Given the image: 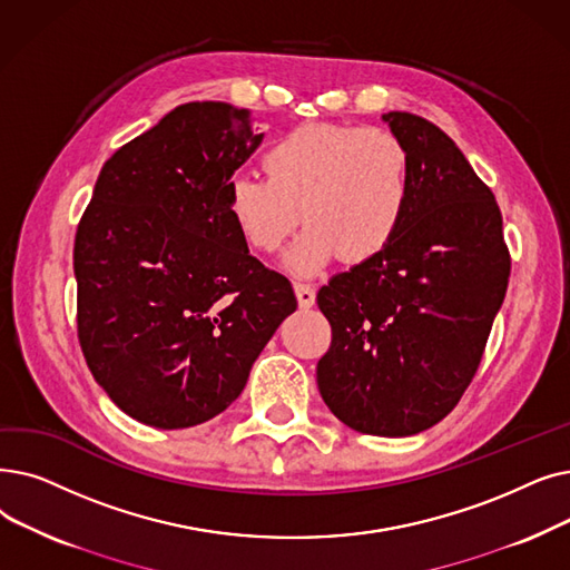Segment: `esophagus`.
Returning <instances> with one entry per match:
<instances>
[{"mask_svg": "<svg viewBox=\"0 0 570 570\" xmlns=\"http://www.w3.org/2000/svg\"><path fill=\"white\" fill-rule=\"evenodd\" d=\"M293 288H295V295H298V305H301L303 309H309V307L314 305V301H316L314 286L307 284V282H295Z\"/></svg>", "mask_w": 570, "mask_h": 570, "instance_id": "1", "label": "esophagus"}]
</instances>
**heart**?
<instances>
[{"mask_svg": "<svg viewBox=\"0 0 570 570\" xmlns=\"http://www.w3.org/2000/svg\"><path fill=\"white\" fill-rule=\"evenodd\" d=\"M263 169L230 179L228 216L252 249L275 254L303 214L307 228L286 256L298 275L340 254L352 263L382 254L407 214L412 158L386 128L309 122L272 141Z\"/></svg>", "mask_w": 570, "mask_h": 570, "instance_id": "b5f03b06", "label": "heart"}]
</instances>
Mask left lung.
<instances>
[{"instance_id": "1", "label": "left lung", "mask_w": 570, "mask_h": 570, "mask_svg": "<svg viewBox=\"0 0 570 570\" xmlns=\"http://www.w3.org/2000/svg\"><path fill=\"white\" fill-rule=\"evenodd\" d=\"M382 120L412 158L410 205L382 254L321 286L333 340L316 384L342 424L403 438L435 426L473 382L510 254L497 197L459 146L422 116Z\"/></svg>"}]
</instances>
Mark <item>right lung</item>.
Masks as SVG:
<instances>
[{
	"mask_svg": "<svg viewBox=\"0 0 570 570\" xmlns=\"http://www.w3.org/2000/svg\"><path fill=\"white\" fill-rule=\"evenodd\" d=\"M261 141L249 109L188 102L97 177L73 239L79 342L95 382L146 426L190 429L224 412L298 307L226 209Z\"/></svg>",
	"mask_w": 570,
	"mask_h": 570,
	"instance_id": "add662e5",
	"label": "right lung"
}]
</instances>
